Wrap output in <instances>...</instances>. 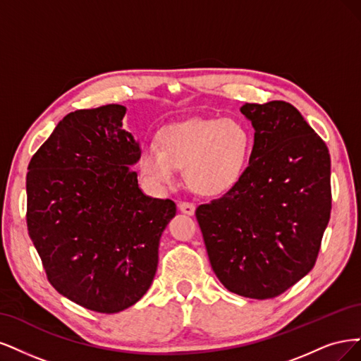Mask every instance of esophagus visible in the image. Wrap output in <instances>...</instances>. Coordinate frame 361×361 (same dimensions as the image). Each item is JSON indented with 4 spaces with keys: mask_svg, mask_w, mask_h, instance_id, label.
Masks as SVG:
<instances>
[{
    "mask_svg": "<svg viewBox=\"0 0 361 361\" xmlns=\"http://www.w3.org/2000/svg\"><path fill=\"white\" fill-rule=\"evenodd\" d=\"M178 208H180V212L184 213V214H189V216L195 214V204H192V202L183 201V202L178 204Z\"/></svg>",
    "mask_w": 361,
    "mask_h": 361,
    "instance_id": "obj_1",
    "label": "esophagus"
}]
</instances>
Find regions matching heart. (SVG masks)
I'll return each instance as SVG.
<instances>
[{"label": "heart", "mask_w": 361, "mask_h": 361, "mask_svg": "<svg viewBox=\"0 0 361 361\" xmlns=\"http://www.w3.org/2000/svg\"><path fill=\"white\" fill-rule=\"evenodd\" d=\"M159 144L142 145L137 166L159 189L169 188L184 168L190 188L205 196L231 190L241 178L250 154V135L241 123L190 120L172 124L159 135Z\"/></svg>", "instance_id": "1"}]
</instances>
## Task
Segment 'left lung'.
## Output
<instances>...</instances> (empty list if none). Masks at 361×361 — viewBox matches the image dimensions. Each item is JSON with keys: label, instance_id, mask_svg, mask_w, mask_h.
I'll return each mask as SVG.
<instances>
[{"label": "left lung", "instance_id": "1", "mask_svg": "<svg viewBox=\"0 0 361 361\" xmlns=\"http://www.w3.org/2000/svg\"><path fill=\"white\" fill-rule=\"evenodd\" d=\"M255 141L238 183L196 208L212 269L231 293L273 298L317 262L331 212L330 153L293 104L246 103Z\"/></svg>", "mask_w": 361, "mask_h": 361}]
</instances>
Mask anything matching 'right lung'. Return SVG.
Instances as JSON below:
<instances>
[{
  "label": "right lung",
  "mask_w": 361,
  "mask_h": 361,
  "mask_svg": "<svg viewBox=\"0 0 361 361\" xmlns=\"http://www.w3.org/2000/svg\"><path fill=\"white\" fill-rule=\"evenodd\" d=\"M126 108L71 112L30 160L27 226L51 285L85 309L117 313L153 282L177 207L144 195Z\"/></svg>",
  "instance_id": "right-lung-1"
}]
</instances>
